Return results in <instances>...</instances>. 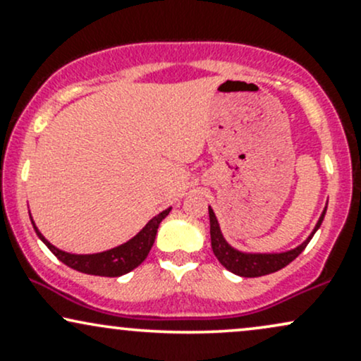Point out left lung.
Returning a JSON list of instances; mask_svg holds the SVG:
<instances>
[{
	"label": "left lung",
	"mask_w": 361,
	"mask_h": 361,
	"mask_svg": "<svg viewBox=\"0 0 361 361\" xmlns=\"http://www.w3.org/2000/svg\"><path fill=\"white\" fill-rule=\"evenodd\" d=\"M326 209L322 212L321 219L314 227L312 234L305 239L300 246H297L295 250H290L285 252H271V255H263V252H241L234 250L233 246L226 243V239L222 238L221 227H219L217 219H215L214 210L209 207V217H210V241H212V251L214 255L217 256V259L221 261L224 268H227L229 271L235 273V275L244 276V279H255V276H263L270 275V273H275L281 270V268L287 267L288 263H292L297 256L300 255L302 251L305 250L312 235L316 234V231L321 227L322 221H324Z\"/></svg>",
	"instance_id": "1"
}]
</instances>
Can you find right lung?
Returning a JSON list of instances; mask_svg holds the SVG:
<instances>
[{
    "label": "right lung",
    "instance_id": "right-lung-1",
    "mask_svg": "<svg viewBox=\"0 0 361 361\" xmlns=\"http://www.w3.org/2000/svg\"><path fill=\"white\" fill-rule=\"evenodd\" d=\"M169 210L171 209L163 210V212L157 214L154 219H151V221L146 224V227H144L135 238H132L130 241L122 244V246L114 247V250L97 252V255H71V252L57 250L56 246H52V244L39 233L35 224H34L37 235H39L45 246L54 252V256L59 261H62L64 264H68L69 268H73V270L86 273V275L120 276L132 271L134 268H137L139 264L147 258L149 251H151L152 244H154L157 227H159L161 221L169 214Z\"/></svg>",
    "mask_w": 361,
    "mask_h": 361
}]
</instances>
